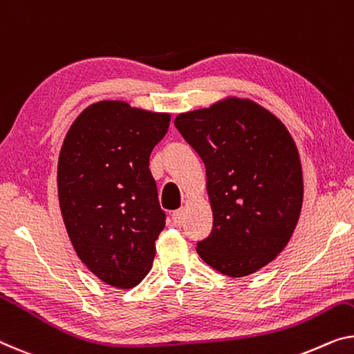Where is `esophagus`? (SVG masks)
I'll return each instance as SVG.
<instances>
[{"label": "esophagus", "instance_id": "1", "mask_svg": "<svg viewBox=\"0 0 354 354\" xmlns=\"http://www.w3.org/2000/svg\"><path fill=\"white\" fill-rule=\"evenodd\" d=\"M171 219H173V224H175L176 227H179V225H181V223H183V209L173 211Z\"/></svg>", "mask_w": 354, "mask_h": 354}]
</instances>
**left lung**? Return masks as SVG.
<instances>
[{
    "label": "left lung",
    "instance_id": "obj_1",
    "mask_svg": "<svg viewBox=\"0 0 354 354\" xmlns=\"http://www.w3.org/2000/svg\"><path fill=\"white\" fill-rule=\"evenodd\" d=\"M175 125L207 167L213 229L198 256L229 277L257 272L288 245L302 208L294 140L272 113L239 98L179 114Z\"/></svg>",
    "mask_w": 354,
    "mask_h": 354
}]
</instances>
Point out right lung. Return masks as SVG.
<instances>
[{
  "mask_svg": "<svg viewBox=\"0 0 354 354\" xmlns=\"http://www.w3.org/2000/svg\"><path fill=\"white\" fill-rule=\"evenodd\" d=\"M170 114L124 102L82 111L63 141L57 184L63 223L86 267L114 288H133L151 270L165 227L149 156Z\"/></svg>",
  "mask_w": 354,
  "mask_h": 354,
  "instance_id": "add662e5",
  "label": "right lung"
}]
</instances>
